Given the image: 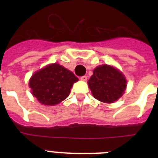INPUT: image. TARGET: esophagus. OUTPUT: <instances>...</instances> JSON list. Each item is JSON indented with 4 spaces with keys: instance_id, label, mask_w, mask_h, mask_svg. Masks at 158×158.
<instances>
[{
    "instance_id": "34e87169",
    "label": "esophagus",
    "mask_w": 158,
    "mask_h": 158,
    "mask_svg": "<svg viewBox=\"0 0 158 158\" xmlns=\"http://www.w3.org/2000/svg\"><path fill=\"white\" fill-rule=\"evenodd\" d=\"M80 79H81L82 81H87V79H88V77H87L86 75H84V76H82L81 78H80Z\"/></svg>"
}]
</instances>
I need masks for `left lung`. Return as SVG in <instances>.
I'll return each mask as SVG.
<instances>
[{"mask_svg": "<svg viewBox=\"0 0 158 158\" xmlns=\"http://www.w3.org/2000/svg\"><path fill=\"white\" fill-rule=\"evenodd\" d=\"M93 96L106 103H112L122 97L127 86L125 75L108 64L99 65L88 81Z\"/></svg>", "mask_w": 158, "mask_h": 158, "instance_id": "8db88e82", "label": "left lung"}]
</instances>
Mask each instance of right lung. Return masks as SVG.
Listing matches in <instances>:
<instances>
[{"label": "right lung", "mask_w": 158, "mask_h": 158, "mask_svg": "<svg viewBox=\"0 0 158 158\" xmlns=\"http://www.w3.org/2000/svg\"><path fill=\"white\" fill-rule=\"evenodd\" d=\"M79 79L59 64H50L32 75L28 85L33 97L43 105L55 106L69 96Z\"/></svg>", "instance_id": "obj_1"}]
</instances>
